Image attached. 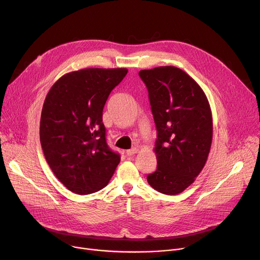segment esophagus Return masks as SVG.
<instances>
[{"label": "esophagus", "mask_w": 260, "mask_h": 260, "mask_svg": "<svg viewBox=\"0 0 260 260\" xmlns=\"http://www.w3.org/2000/svg\"><path fill=\"white\" fill-rule=\"evenodd\" d=\"M138 152V148H136V147H133L132 149H128V150H126V155H128V156H132V155H134L135 153H137Z\"/></svg>", "instance_id": "esophagus-1"}]
</instances>
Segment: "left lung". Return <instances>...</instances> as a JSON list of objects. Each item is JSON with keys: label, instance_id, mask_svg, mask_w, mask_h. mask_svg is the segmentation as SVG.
Segmentation results:
<instances>
[{"label": "left lung", "instance_id": "obj_1", "mask_svg": "<svg viewBox=\"0 0 260 260\" xmlns=\"http://www.w3.org/2000/svg\"><path fill=\"white\" fill-rule=\"evenodd\" d=\"M139 76L147 87L157 132V167L147 181L159 193L176 195L195 181L207 160L212 141L209 103L180 68L160 66Z\"/></svg>", "mask_w": 260, "mask_h": 260}]
</instances>
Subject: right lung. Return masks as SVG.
Returning <instances> with one entry per match:
<instances>
[{
    "instance_id": "add662e5",
    "label": "right lung",
    "mask_w": 260,
    "mask_h": 260,
    "mask_svg": "<svg viewBox=\"0 0 260 260\" xmlns=\"http://www.w3.org/2000/svg\"><path fill=\"white\" fill-rule=\"evenodd\" d=\"M126 74V68L80 69L62 76L45 98L41 147L56 177L76 194L102 190L120 161L107 144L103 110Z\"/></svg>"
}]
</instances>
